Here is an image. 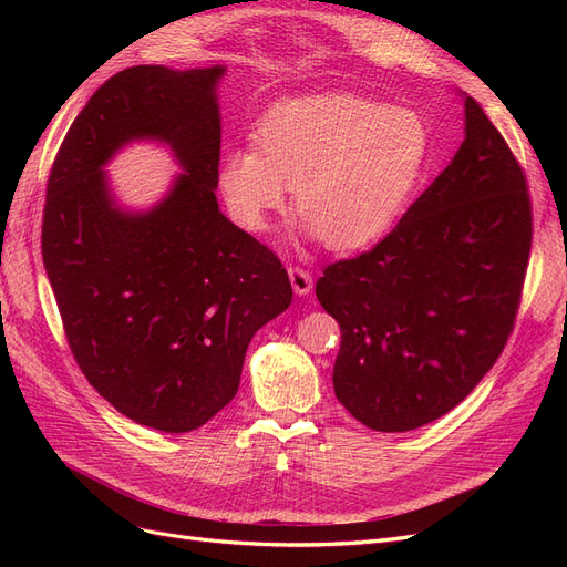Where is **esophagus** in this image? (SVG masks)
I'll list each match as a JSON object with an SVG mask.
<instances>
[{"instance_id":"obj_1","label":"esophagus","mask_w":567,"mask_h":567,"mask_svg":"<svg viewBox=\"0 0 567 567\" xmlns=\"http://www.w3.org/2000/svg\"><path fill=\"white\" fill-rule=\"evenodd\" d=\"M290 286H293L296 296H307L312 290V274L302 267H290L288 269Z\"/></svg>"}]
</instances>
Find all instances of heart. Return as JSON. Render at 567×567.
<instances>
[{
    "instance_id": "heart-1",
    "label": "heart",
    "mask_w": 567,
    "mask_h": 567,
    "mask_svg": "<svg viewBox=\"0 0 567 567\" xmlns=\"http://www.w3.org/2000/svg\"><path fill=\"white\" fill-rule=\"evenodd\" d=\"M431 153V127L416 111L352 94L300 96L267 113L257 148L229 153L219 186L248 231H265L296 186L302 231L357 250L392 229Z\"/></svg>"
}]
</instances>
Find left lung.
Returning <instances> with one entry per match:
<instances>
[{
  "instance_id": "left-lung-1",
  "label": "left lung",
  "mask_w": 567,
  "mask_h": 567,
  "mask_svg": "<svg viewBox=\"0 0 567 567\" xmlns=\"http://www.w3.org/2000/svg\"><path fill=\"white\" fill-rule=\"evenodd\" d=\"M463 144L373 250L323 269L340 323L338 402L371 431H414L452 411L502 354L532 246L520 165L475 99Z\"/></svg>"
}]
</instances>
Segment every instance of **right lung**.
<instances>
[{"mask_svg": "<svg viewBox=\"0 0 567 567\" xmlns=\"http://www.w3.org/2000/svg\"><path fill=\"white\" fill-rule=\"evenodd\" d=\"M227 65H132L92 94L51 167L42 260L68 346L134 423L188 433L225 409L252 336L293 300L279 257L219 210ZM183 173L146 212L117 204L105 165L130 143Z\"/></svg>", "mask_w": 567, "mask_h": 567, "instance_id": "obj_1", "label": "right lung"}]
</instances>
